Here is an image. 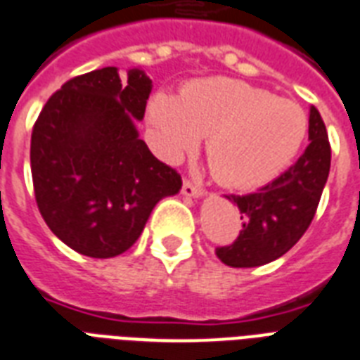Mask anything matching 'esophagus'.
Instances as JSON below:
<instances>
[{"label":"esophagus","mask_w":360,"mask_h":360,"mask_svg":"<svg viewBox=\"0 0 360 360\" xmlns=\"http://www.w3.org/2000/svg\"><path fill=\"white\" fill-rule=\"evenodd\" d=\"M182 193L186 195V197H193V199H199V197H202V195H205V189L200 188V186H197V184L189 182V180H184Z\"/></svg>","instance_id":"esophagus-1"}]
</instances>
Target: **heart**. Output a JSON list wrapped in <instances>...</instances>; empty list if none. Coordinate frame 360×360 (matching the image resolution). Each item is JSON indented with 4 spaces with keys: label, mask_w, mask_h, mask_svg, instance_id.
<instances>
[{
    "label": "heart",
    "mask_w": 360,
    "mask_h": 360,
    "mask_svg": "<svg viewBox=\"0 0 360 360\" xmlns=\"http://www.w3.org/2000/svg\"><path fill=\"white\" fill-rule=\"evenodd\" d=\"M158 154L176 161L206 135L216 178L231 188H257L274 180L299 152L308 120L299 105L242 80H195L174 97L158 91L148 105Z\"/></svg>",
    "instance_id": "b5f03b06"
}]
</instances>
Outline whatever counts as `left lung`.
<instances>
[{"label":"left lung","mask_w":360,"mask_h":360,"mask_svg":"<svg viewBox=\"0 0 360 360\" xmlns=\"http://www.w3.org/2000/svg\"><path fill=\"white\" fill-rule=\"evenodd\" d=\"M304 154L272 182L246 195H229L240 210L242 231L231 246L216 250L221 263L252 269L276 261L300 240L316 216L330 171L327 127L316 107H310Z\"/></svg>","instance_id":"left-lung-1"}]
</instances>
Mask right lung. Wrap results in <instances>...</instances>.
Segmentation results:
<instances>
[{"instance_id": "1", "label": "right lung", "mask_w": 360, "mask_h": 360, "mask_svg": "<svg viewBox=\"0 0 360 360\" xmlns=\"http://www.w3.org/2000/svg\"><path fill=\"white\" fill-rule=\"evenodd\" d=\"M152 80L133 67L75 77L50 97L32 133V176L41 216L75 252L94 259L127 252L154 206L182 178L139 136Z\"/></svg>"}]
</instances>
